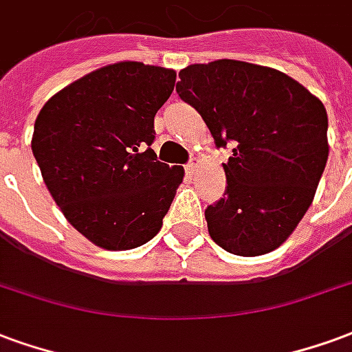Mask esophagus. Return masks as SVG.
<instances>
[{
  "label": "esophagus",
  "mask_w": 352,
  "mask_h": 352,
  "mask_svg": "<svg viewBox=\"0 0 352 352\" xmlns=\"http://www.w3.org/2000/svg\"><path fill=\"white\" fill-rule=\"evenodd\" d=\"M199 166H201V161H199V159L195 157V159H191L189 163H187V165H186V170H187V173H195V170H197Z\"/></svg>",
  "instance_id": "obj_1"
}]
</instances>
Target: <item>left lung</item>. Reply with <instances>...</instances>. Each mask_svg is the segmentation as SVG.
Wrapping results in <instances>:
<instances>
[{"label":"left lung","mask_w":352,"mask_h":352,"mask_svg":"<svg viewBox=\"0 0 352 352\" xmlns=\"http://www.w3.org/2000/svg\"><path fill=\"white\" fill-rule=\"evenodd\" d=\"M176 91L217 148L234 144L223 163L225 197L204 212L212 240L242 257L279 248L311 206L327 166L324 104L278 69L236 60L182 69Z\"/></svg>","instance_id":"left-lung-1"}]
</instances>
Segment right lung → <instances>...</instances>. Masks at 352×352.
Here are the masks:
<instances>
[{
  "label": "right lung",
  "mask_w": 352,
  "mask_h": 352,
  "mask_svg": "<svg viewBox=\"0 0 352 352\" xmlns=\"http://www.w3.org/2000/svg\"><path fill=\"white\" fill-rule=\"evenodd\" d=\"M176 71L120 61L50 97L35 120L32 150L56 204L102 250H135L157 234L184 166L157 161L153 118Z\"/></svg>",
  "instance_id": "add662e5"
}]
</instances>
